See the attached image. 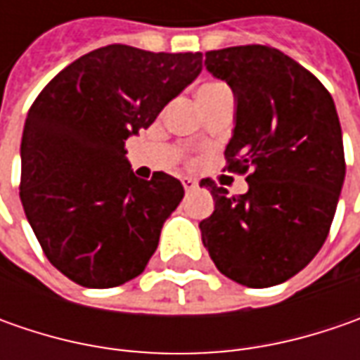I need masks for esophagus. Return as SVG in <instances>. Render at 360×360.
Instances as JSON below:
<instances>
[{
	"label": "esophagus",
	"mask_w": 360,
	"mask_h": 360,
	"mask_svg": "<svg viewBox=\"0 0 360 360\" xmlns=\"http://www.w3.org/2000/svg\"><path fill=\"white\" fill-rule=\"evenodd\" d=\"M182 184L186 188V192H190V190H196L198 188V180L196 178H190V176H184L182 178Z\"/></svg>",
	"instance_id": "34e87169"
}]
</instances>
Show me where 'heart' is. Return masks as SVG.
I'll return each instance as SVG.
<instances>
[{
	"label": "heart",
	"instance_id": "obj_1",
	"mask_svg": "<svg viewBox=\"0 0 360 360\" xmlns=\"http://www.w3.org/2000/svg\"><path fill=\"white\" fill-rule=\"evenodd\" d=\"M218 88H224L222 84H204L200 90H198V94H202V91H212V90H218Z\"/></svg>",
	"mask_w": 360,
	"mask_h": 360
}]
</instances>
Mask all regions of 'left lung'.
Here are the masks:
<instances>
[{"label":"left lung","instance_id":"obj_1","mask_svg":"<svg viewBox=\"0 0 360 360\" xmlns=\"http://www.w3.org/2000/svg\"><path fill=\"white\" fill-rule=\"evenodd\" d=\"M204 65L234 94L229 170L250 174L240 196L202 180L214 198L202 242L230 281L281 284L314 258L335 218L345 182L337 108L309 70L269 46L214 49Z\"/></svg>","mask_w":360,"mask_h":360}]
</instances>
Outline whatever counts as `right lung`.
<instances>
[{
    "instance_id": "obj_1",
    "label": "right lung",
    "mask_w": 360,
    "mask_h": 360,
    "mask_svg": "<svg viewBox=\"0 0 360 360\" xmlns=\"http://www.w3.org/2000/svg\"><path fill=\"white\" fill-rule=\"evenodd\" d=\"M200 70V51L112 44L63 68L35 98L21 136V204L48 260L70 281L112 288L144 272L184 188L164 172L138 178L126 140Z\"/></svg>"
}]
</instances>
